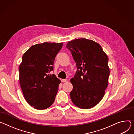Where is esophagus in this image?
<instances>
[{"label":"esophagus","instance_id":"obj_1","mask_svg":"<svg viewBox=\"0 0 134 134\" xmlns=\"http://www.w3.org/2000/svg\"><path fill=\"white\" fill-rule=\"evenodd\" d=\"M67 81H68V80H67V79H62V82H66Z\"/></svg>","mask_w":134,"mask_h":134}]
</instances>
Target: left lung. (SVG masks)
Instances as JSON below:
<instances>
[{
    "label": "left lung",
    "mask_w": 134,
    "mask_h": 134,
    "mask_svg": "<svg viewBox=\"0 0 134 134\" xmlns=\"http://www.w3.org/2000/svg\"><path fill=\"white\" fill-rule=\"evenodd\" d=\"M77 70L70 80L71 102L82 109H89L103 99L108 84V58L101 46L92 40L76 39L67 43Z\"/></svg>",
    "instance_id": "1"
}]
</instances>
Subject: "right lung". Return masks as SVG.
<instances>
[{"mask_svg":"<svg viewBox=\"0 0 134 134\" xmlns=\"http://www.w3.org/2000/svg\"><path fill=\"white\" fill-rule=\"evenodd\" d=\"M63 43L37 44L23 54L19 66V81L24 97L34 108L44 109L54 103L61 81L50 72Z\"/></svg>","mask_w":134,"mask_h":134,"instance_id":"obj_1","label":"right lung"}]
</instances>
